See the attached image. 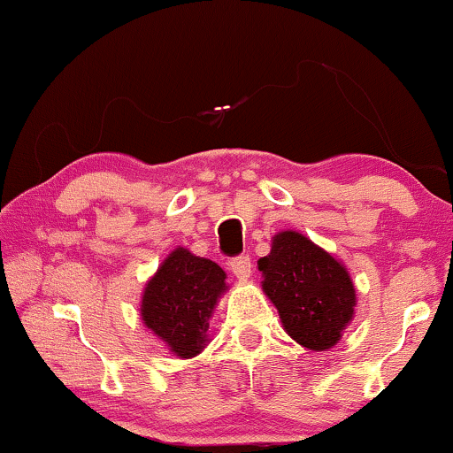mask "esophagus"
I'll return each instance as SVG.
<instances>
[{
  "mask_svg": "<svg viewBox=\"0 0 453 453\" xmlns=\"http://www.w3.org/2000/svg\"><path fill=\"white\" fill-rule=\"evenodd\" d=\"M228 265H231L233 274L239 278V280H247L251 274V257L250 256H237L233 257L231 262H228Z\"/></svg>",
  "mask_w": 453,
  "mask_h": 453,
  "instance_id": "obj_1",
  "label": "esophagus"
}]
</instances>
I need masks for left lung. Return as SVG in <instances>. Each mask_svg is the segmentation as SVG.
I'll list each match as a JSON object with an SVG mask.
<instances>
[{
    "label": "left lung",
    "instance_id": "8db88e82",
    "mask_svg": "<svg viewBox=\"0 0 453 453\" xmlns=\"http://www.w3.org/2000/svg\"><path fill=\"white\" fill-rule=\"evenodd\" d=\"M257 265L265 295L290 338L309 350H326L338 342L357 305L342 264L303 234L284 231Z\"/></svg>",
    "mask_w": 453,
    "mask_h": 453
}]
</instances>
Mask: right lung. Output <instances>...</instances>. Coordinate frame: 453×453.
<instances>
[{"label": "right lung", "mask_w": 453, "mask_h": 453, "mask_svg": "<svg viewBox=\"0 0 453 453\" xmlns=\"http://www.w3.org/2000/svg\"><path fill=\"white\" fill-rule=\"evenodd\" d=\"M219 264L179 247L146 284L142 319L177 357H196L206 346L208 319L225 293Z\"/></svg>", "instance_id": "1"}]
</instances>
